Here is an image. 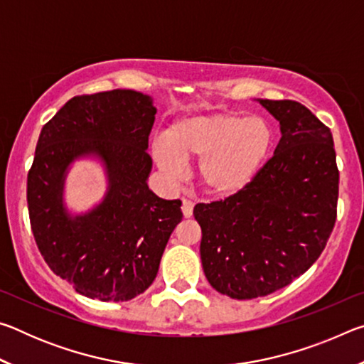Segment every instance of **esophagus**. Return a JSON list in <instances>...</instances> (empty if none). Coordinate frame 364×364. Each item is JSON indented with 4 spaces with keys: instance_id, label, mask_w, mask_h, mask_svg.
Here are the masks:
<instances>
[{
    "instance_id": "esophagus-1",
    "label": "esophagus",
    "mask_w": 364,
    "mask_h": 364,
    "mask_svg": "<svg viewBox=\"0 0 364 364\" xmlns=\"http://www.w3.org/2000/svg\"><path fill=\"white\" fill-rule=\"evenodd\" d=\"M193 210H194V204L188 199H183V204H181V212H183V217L184 218H191L193 217Z\"/></svg>"
}]
</instances>
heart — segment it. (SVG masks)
Masks as SVG:
<instances>
[{
	"instance_id": "heart-1",
	"label": "heart",
	"mask_w": 364,
	"mask_h": 364,
	"mask_svg": "<svg viewBox=\"0 0 364 364\" xmlns=\"http://www.w3.org/2000/svg\"><path fill=\"white\" fill-rule=\"evenodd\" d=\"M274 132L263 117L208 112L181 117L164 141L152 144V157L170 180H180L184 164L197 160V180L213 197L247 189L267 162Z\"/></svg>"
}]
</instances>
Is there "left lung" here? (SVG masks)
<instances>
[{
  "instance_id": "left-lung-1",
  "label": "left lung",
  "mask_w": 364,
  "mask_h": 364,
  "mask_svg": "<svg viewBox=\"0 0 364 364\" xmlns=\"http://www.w3.org/2000/svg\"><path fill=\"white\" fill-rule=\"evenodd\" d=\"M258 102L279 122L274 156L242 193L194 207L205 278L237 300L273 294L304 274L321 255L337 217L329 128L297 101Z\"/></svg>"
}]
</instances>
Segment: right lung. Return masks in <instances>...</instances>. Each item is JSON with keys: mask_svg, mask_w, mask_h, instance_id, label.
Here are the masks:
<instances>
[{"mask_svg": "<svg viewBox=\"0 0 364 364\" xmlns=\"http://www.w3.org/2000/svg\"><path fill=\"white\" fill-rule=\"evenodd\" d=\"M156 112L151 96L138 91L83 95L40 133L27 178L30 225L48 267L85 297L125 301L143 294L183 218L180 199L165 200L147 186ZM83 156L102 160L108 191L95 209L72 215L63 205L65 176Z\"/></svg>", "mask_w": 364, "mask_h": 364, "instance_id": "obj_1", "label": "right lung"}]
</instances>
